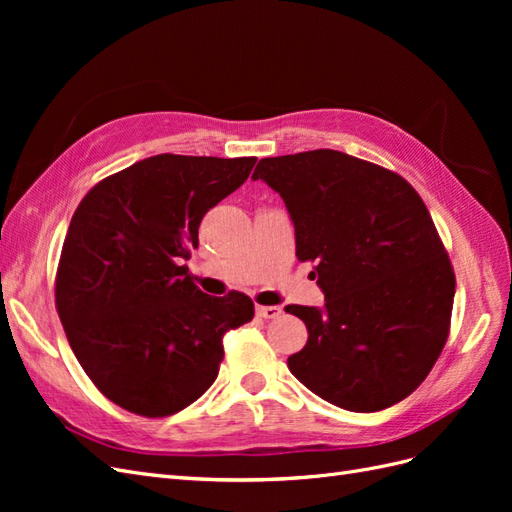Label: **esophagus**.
Listing matches in <instances>:
<instances>
[{
    "instance_id": "esophagus-1",
    "label": "esophagus",
    "mask_w": 512,
    "mask_h": 512,
    "mask_svg": "<svg viewBox=\"0 0 512 512\" xmlns=\"http://www.w3.org/2000/svg\"><path fill=\"white\" fill-rule=\"evenodd\" d=\"M256 314L260 316V318H267V320H271V318H277L282 314V309L277 307V305H256Z\"/></svg>"
}]
</instances>
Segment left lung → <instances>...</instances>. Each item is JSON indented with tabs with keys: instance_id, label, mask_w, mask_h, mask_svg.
Instances as JSON below:
<instances>
[{
	"instance_id": "left-lung-1",
	"label": "left lung",
	"mask_w": 512,
	"mask_h": 512,
	"mask_svg": "<svg viewBox=\"0 0 512 512\" xmlns=\"http://www.w3.org/2000/svg\"><path fill=\"white\" fill-rule=\"evenodd\" d=\"M324 307L288 305L307 344L292 376L329 404L378 412L418 389L451 331L455 273L431 215L393 170L333 149L260 160Z\"/></svg>"
}]
</instances>
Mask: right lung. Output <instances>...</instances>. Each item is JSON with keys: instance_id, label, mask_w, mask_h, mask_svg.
<instances>
[{"instance_id": "add662e5", "label": "right lung", "mask_w": 512, "mask_h": 512, "mask_svg": "<svg viewBox=\"0 0 512 512\" xmlns=\"http://www.w3.org/2000/svg\"><path fill=\"white\" fill-rule=\"evenodd\" d=\"M254 164L160 153L102 179L76 207L55 305L85 374L119 408L160 418L190 406L218 378L224 335L254 318L247 294L211 297L181 265L205 213Z\"/></svg>"}]
</instances>
